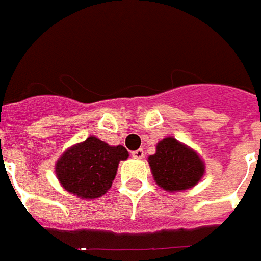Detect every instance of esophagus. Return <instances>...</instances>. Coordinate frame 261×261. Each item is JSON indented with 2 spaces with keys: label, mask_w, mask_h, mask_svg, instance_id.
<instances>
[{
  "label": "esophagus",
  "mask_w": 261,
  "mask_h": 261,
  "mask_svg": "<svg viewBox=\"0 0 261 261\" xmlns=\"http://www.w3.org/2000/svg\"><path fill=\"white\" fill-rule=\"evenodd\" d=\"M131 155L134 157V159H142L143 157V150L142 149H138V150H134V151H131Z\"/></svg>",
  "instance_id": "esophagus-1"
}]
</instances>
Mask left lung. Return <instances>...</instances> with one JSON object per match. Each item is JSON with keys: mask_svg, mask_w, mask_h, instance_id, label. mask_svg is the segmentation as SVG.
Masks as SVG:
<instances>
[{"mask_svg": "<svg viewBox=\"0 0 261 261\" xmlns=\"http://www.w3.org/2000/svg\"><path fill=\"white\" fill-rule=\"evenodd\" d=\"M149 165L155 182L169 192L192 188L204 174V163L198 153L172 137L157 143Z\"/></svg>", "mask_w": 261, "mask_h": 261, "instance_id": "obj_1", "label": "left lung"}]
</instances>
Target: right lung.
Returning <instances> with one entry per match:
<instances>
[{
  "label": "right lung",
  "mask_w": 261,
  "mask_h": 261,
  "mask_svg": "<svg viewBox=\"0 0 261 261\" xmlns=\"http://www.w3.org/2000/svg\"><path fill=\"white\" fill-rule=\"evenodd\" d=\"M127 157L122 145L110 146L92 135L59 157L55 174L67 192L81 199L100 198L112 186L119 163Z\"/></svg>",
  "instance_id": "obj_1"
}]
</instances>
